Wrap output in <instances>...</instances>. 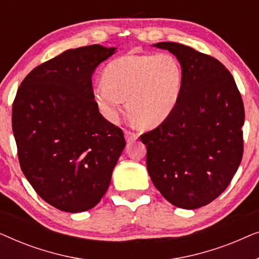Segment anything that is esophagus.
<instances>
[{"label":"esophagus","instance_id":"esophagus-1","mask_svg":"<svg viewBox=\"0 0 259 259\" xmlns=\"http://www.w3.org/2000/svg\"><path fill=\"white\" fill-rule=\"evenodd\" d=\"M123 134H125V139H126L127 143H131V141L137 140V138H138V136H137L136 133L130 132V131H127V130L123 131Z\"/></svg>","mask_w":259,"mask_h":259}]
</instances>
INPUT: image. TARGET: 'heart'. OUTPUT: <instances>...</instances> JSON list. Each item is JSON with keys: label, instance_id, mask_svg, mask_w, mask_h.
<instances>
[{"label": "heart", "instance_id": "1", "mask_svg": "<svg viewBox=\"0 0 259 259\" xmlns=\"http://www.w3.org/2000/svg\"><path fill=\"white\" fill-rule=\"evenodd\" d=\"M94 100L109 121H118L127 107L134 121L146 127L161 123L175 109L182 91L180 63L168 53L128 54L105 68Z\"/></svg>", "mask_w": 259, "mask_h": 259}]
</instances>
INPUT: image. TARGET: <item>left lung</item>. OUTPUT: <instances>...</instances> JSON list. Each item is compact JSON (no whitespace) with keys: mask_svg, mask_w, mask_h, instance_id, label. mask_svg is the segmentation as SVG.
<instances>
[{"mask_svg":"<svg viewBox=\"0 0 259 259\" xmlns=\"http://www.w3.org/2000/svg\"><path fill=\"white\" fill-rule=\"evenodd\" d=\"M152 46L176 56L183 82L171 114L140 137L147 148V171L166 200L194 210L221 196L238 169L243 100L218 60L176 42Z\"/></svg>","mask_w":259,"mask_h":259,"instance_id":"left-lung-1","label":"left lung"}]
</instances>
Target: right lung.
Instances as JSON below:
<instances>
[{
  "instance_id": "obj_1",
  "label": "right lung",
  "mask_w": 259,
  "mask_h": 259,
  "mask_svg": "<svg viewBox=\"0 0 259 259\" xmlns=\"http://www.w3.org/2000/svg\"><path fill=\"white\" fill-rule=\"evenodd\" d=\"M115 47L87 46L34 68L17 90L13 132L23 175L45 201L77 213L107 191L126 146L94 101L92 75Z\"/></svg>"
}]
</instances>
